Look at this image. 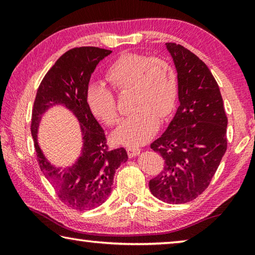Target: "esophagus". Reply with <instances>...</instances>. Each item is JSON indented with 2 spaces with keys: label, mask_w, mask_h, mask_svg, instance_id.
<instances>
[{
  "label": "esophagus",
  "mask_w": 255,
  "mask_h": 255,
  "mask_svg": "<svg viewBox=\"0 0 255 255\" xmlns=\"http://www.w3.org/2000/svg\"><path fill=\"white\" fill-rule=\"evenodd\" d=\"M127 153L129 157H135L137 155H139L140 149L137 147H127Z\"/></svg>",
  "instance_id": "obj_1"
}]
</instances>
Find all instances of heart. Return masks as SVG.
<instances>
[{
	"instance_id": "b5f03b06",
	"label": "heart",
	"mask_w": 255,
	"mask_h": 255,
	"mask_svg": "<svg viewBox=\"0 0 255 255\" xmlns=\"http://www.w3.org/2000/svg\"><path fill=\"white\" fill-rule=\"evenodd\" d=\"M106 80L118 92L130 90L129 108L132 111L116 129V141L138 146L153 135L158 119L173 112L178 99V77L169 62L141 54H125L108 67ZM85 101L94 117L108 126L118 123L119 114L114 92L101 83L88 86Z\"/></svg>"
}]
</instances>
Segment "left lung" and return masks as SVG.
<instances>
[{"label": "left lung", "instance_id": "8db88e82", "mask_svg": "<svg viewBox=\"0 0 255 255\" xmlns=\"http://www.w3.org/2000/svg\"><path fill=\"white\" fill-rule=\"evenodd\" d=\"M178 73L179 102L166 130L150 144L164 159L149 181L154 197L185 204L208 187L227 148V117L218 84L206 64L183 46L166 42Z\"/></svg>", "mask_w": 255, "mask_h": 255}]
</instances>
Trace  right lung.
<instances>
[{
	"label": "right lung",
	"mask_w": 255,
	"mask_h": 255,
	"mask_svg": "<svg viewBox=\"0 0 255 255\" xmlns=\"http://www.w3.org/2000/svg\"><path fill=\"white\" fill-rule=\"evenodd\" d=\"M110 54L111 50L98 47H79L66 51L47 72L33 103L31 133L40 170L60 201L80 211L96 208L108 199L116 170L128 159L125 148H108L105 131L85 101L92 73L100 60ZM55 105H63L76 116L84 141L79 158L65 169L53 166L37 143L42 116Z\"/></svg>",
	"instance_id": "right-lung-1"
}]
</instances>
